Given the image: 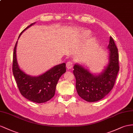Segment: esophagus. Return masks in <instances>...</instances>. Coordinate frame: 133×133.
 I'll use <instances>...</instances> for the list:
<instances>
[{
  "label": "esophagus",
  "mask_w": 133,
  "mask_h": 133,
  "mask_svg": "<svg viewBox=\"0 0 133 133\" xmlns=\"http://www.w3.org/2000/svg\"><path fill=\"white\" fill-rule=\"evenodd\" d=\"M72 67H73V62H71V61H69V62H67L66 67L68 70L72 69Z\"/></svg>",
  "instance_id": "esophagus-1"
}]
</instances>
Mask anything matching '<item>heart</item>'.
I'll list each match as a JSON object with an SVG mask.
<instances>
[{"instance_id":"1","label":"heart","mask_w":133,"mask_h":133,"mask_svg":"<svg viewBox=\"0 0 133 133\" xmlns=\"http://www.w3.org/2000/svg\"><path fill=\"white\" fill-rule=\"evenodd\" d=\"M81 34L84 36H89L90 35V32L88 30H84V31L81 32Z\"/></svg>"}]
</instances>
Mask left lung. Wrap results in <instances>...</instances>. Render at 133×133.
Masks as SVG:
<instances>
[{"instance_id":"obj_1","label":"left lung","mask_w":133,"mask_h":133,"mask_svg":"<svg viewBox=\"0 0 133 133\" xmlns=\"http://www.w3.org/2000/svg\"><path fill=\"white\" fill-rule=\"evenodd\" d=\"M108 62L101 73L93 74L85 67L76 63L73 72L76 79V89L79 96L87 102L102 99L113 88L119 71L118 49L114 39L110 37Z\"/></svg>"}]
</instances>
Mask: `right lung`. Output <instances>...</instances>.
I'll list each match as a JSON object with an SVG mask.
<instances>
[{
    "label": "right lung",
    "instance_id": "add662e5",
    "mask_svg": "<svg viewBox=\"0 0 133 133\" xmlns=\"http://www.w3.org/2000/svg\"><path fill=\"white\" fill-rule=\"evenodd\" d=\"M34 23L35 22L23 30L19 35L18 39L23 31ZM17 42V41L13 52L12 70L20 93L26 99L36 103H44L49 101L55 94L58 81L66 72V63L58 64L39 76L29 75L20 69L18 64L16 57Z\"/></svg>",
    "mask_w": 133,
    "mask_h": 133
}]
</instances>
